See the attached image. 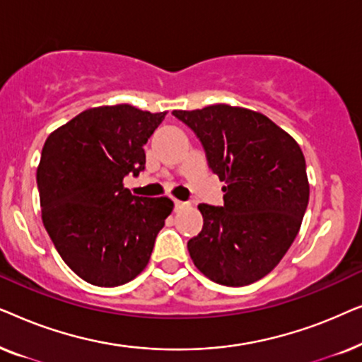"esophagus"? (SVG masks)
<instances>
[{
	"instance_id": "1",
	"label": "esophagus",
	"mask_w": 362,
	"mask_h": 362,
	"mask_svg": "<svg viewBox=\"0 0 362 362\" xmlns=\"http://www.w3.org/2000/svg\"><path fill=\"white\" fill-rule=\"evenodd\" d=\"M187 206H189V202H186V201H177V199H175V209H176V211L186 209Z\"/></svg>"
}]
</instances>
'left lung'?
<instances>
[{
	"label": "left lung",
	"instance_id": "1",
	"mask_svg": "<svg viewBox=\"0 0 362 362\" xmlns=\"http://www.w3.org/2000/svg\"><path fill=\"white\" fill-rule=\"evenodd\" d=\"M226 182L224 206L199 204L202 230L187 242L194 265L216 284L244 286L270 274L293 244L308 206L298 143L262 113L217 103L175 110Z\"/></svg>",
	"mask_w": 362,
	"mask_h": 362
}]
</instances>
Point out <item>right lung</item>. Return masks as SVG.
Here are the masks:
<instances>
[{
  "instance_id": "right-lung-1",
  "label": "right lung",
  "mask_w": 362,
  "mask_h": 362,
  "mask_svg": "<svg viewBox=\"0 0 362 362\" xmlns=\"http://www.w3.org/2000/svg\"><path fill=\"white\" fill-rule=\"evenodd\" d=\"M166 112L97 107L51 133L37 168L42 222L74 274L118 286L148 265L171 214L168 197L133 196L123 177L145 170L143 146Z\"/></svg>"
}]
</instances>
